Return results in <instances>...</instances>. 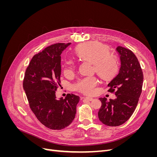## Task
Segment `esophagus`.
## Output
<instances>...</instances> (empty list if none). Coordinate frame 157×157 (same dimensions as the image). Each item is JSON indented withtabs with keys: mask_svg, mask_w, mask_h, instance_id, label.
Wrapping results in <instances>:
<instances>
[{
	"mask_svg": "<svg viewBox=\"0 0 157 157\" xmlns=\"http://www.w3.org/2000/svg\"><path fill=\"white\" fill-rule=\"evenodd\" d=\"M84 99H86V100H88V101H92L93 100V98H90V97H84V98H83Z\"/></svg>",
	"mask_w": 157,
	"mask_h": 157,
	"instance_id": "1",
	"label": "esophagus"
}]
</instances>
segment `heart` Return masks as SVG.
<instances>
[{
  "mask_svg": "<svg viewBox=\"0 0 157 157\" xmlns=\"http://www.w3.org/2000/svg\"><path fill=\"white\" fill-rule=\"evenodd\" d=\"M76 53L80 58L94 63V70L101 78L109 80L115 76L119 69V63L115 56L109 54L106 46L99 42H90L78 46ZM65 72L68 73L75 67L72 60L67 61ZM98 84L95 77H85L78 80L74 85V88L85 94H91Z\"/></svg>",
  "mask_w": 157,
  "mask_h": 157,
  "instance_id": "1",
  "label": "heart"
}]
</instances>
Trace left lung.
Segmentation results:
<instances>
[{"label":"left lung","instance_id":"obj_1","mask_svg":"<svg viewBox=\"0 0 157 157\" xmlns=\"http://www.w3.org/2000/svg\"><path fill=\"white\" fill-rule=\"evenodd\" d=\"M121 67L118 75L107 86L109 92L115 90L116 98L107 101L99 98L101 107L98 118L103 124L118 126L126 122L134 112L141 93L144 75L141 66L133 52L122 46H117Z\"/></svg>","mask_w":157,"mask_h":157}]
</instances>
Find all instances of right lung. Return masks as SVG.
I'll return each instance as SVG.
<instances>
[{"label": "right lung", "mask_w": 157, "mask_h": 157, "mask_svg": "<svg viewBox=\"0 0 157 157\" xmlns=\"http://www.w3.org/2000/svg\"><path fill=\"white\" fill-rule=\"evenodd\" d=\"M71 43L47 47L33 57L23 80V90L31 109L37 119L52 130H61L71 124L80 97L68 94L57 99L56 90L60 86L61 54Z\"/></svg>", "instance_id": "add662e5"}]
</instances>
